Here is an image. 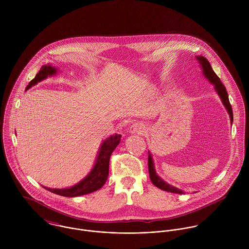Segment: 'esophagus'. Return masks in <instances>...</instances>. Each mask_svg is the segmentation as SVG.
Segmentation results:
<instances>
[{
    "mask_svg": "<svg viewBox=\"0 0 249 249\" xmlns=\"http://www.w3.org/2000/svg\"><path fill=\"white\" fill-rule=\"evenodd\" d=\"M129 132L131 134H143L145 132V126L141 123H135L130 126Z\"/></svg>",
    "mask_w": 249,
    "mask_h": 249,
    "instance_id": "34e87169",
    "label": "esophagus"
}]
</instances>
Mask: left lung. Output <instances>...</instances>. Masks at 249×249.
Instances as JSON below:
<instances>
[{
  "label": "left lung",
  "mask_w": 249,
  "mask_h": 249,
  "mask_svg": "<svg viewBox=\"0 0 249 249\" xmlns=\"http://www.w3.org/2000/svg\"><path fill=\"white\" fill-rule=\"evenodd\" d=\"M201 70L202 73L204 75V77L206 79H208V81L213 84V89L216 92V94L218 95L219 99L221 100V103L223 105V107H225L227 113L229 114V118H230V124L232 125L233 123V111H232V107L229 103V99H228V94L226 91V88L224 87V85L222 84V82L220 81L219 77L215 74V72L213 71L210 62L201 55H196V56ZM148 173H149V178L151 180V182L153 183L154 186H156L157 188L166 191V192H170V193H174V194H185L184 191L178 189L175 186L170 185L169 183H167L166 181H164L162 178H160L155 170V166H154V161H153V157L152 154L150 153V151H148Z\"/></svg>",
  "instance_id": "1"
}]
</instances>
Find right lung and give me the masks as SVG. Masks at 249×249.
Wrapping results in <instances>:
<instances>
[{
	"label": "right lung",
	"instance_id": "obj_1",
	"mask_svg": "<svg viewBox=\"0 0 249 249\" xmlns=\"http://www.w3.org/2000/svg\"><path fill=\"white\" fill-rule=\"evenodd\" d=\"M58 70L53 67L52 64L43 65L40 71L37 72L36 77L29 83L26 88V91L36 85L38 82L43 81L48 76L55 75ZM121 134L111 135L107 138L104 142H102L98 155L95 161V164L90 171V173L82 178L78 183L74 184L70 188H63V189H52L48 187H44L46 190L67 197H74L79 196L87 194H91L100 190L107 182L108 174H109V160L112 152L116 148V146L121 142Z\"/></svg>",
	"mask_w": 249,
	"mask_h": 249
}]
</instances>
